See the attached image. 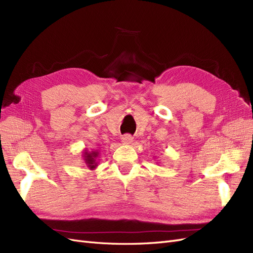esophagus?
Instances as JSON below:
<instances>
[{
	"mask_svg": "<svg viewBox=\"0 0 253 253\" xmlns=\"http://www.w3.org/2000/svg\"><path fill=\"white\" fill-rule=\"evenodd\" d=\"M121 141L124 144H131L133 142V137L131 135H125L122 136Z\"/></svg>",
	"mask_w": 253,
	"mask_h": 253,
	"instance_id": "1",
	"label": "esophagus"
}]
</instances>
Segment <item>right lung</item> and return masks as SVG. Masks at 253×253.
I'll return each instance as SVG.
<instances>
[{
    "mask_svg": "<svg viewBox=\"0 0 253 253\" xmlns=\"http://www.w3.org/2000/svg\"><path fill=\"white\" fill-rule=\"evenodd\" d=\"M84 163H85L86 167L89 170H95L98 167L97 163V158L99 157V152L98 151H88V150H83V154H82Z\"/></svg>",
    "mask_w": 253,
    "mask_h": 253,
    "instance_id": "right-lung-1",
    "label": "right lung"
}]
</instances>
